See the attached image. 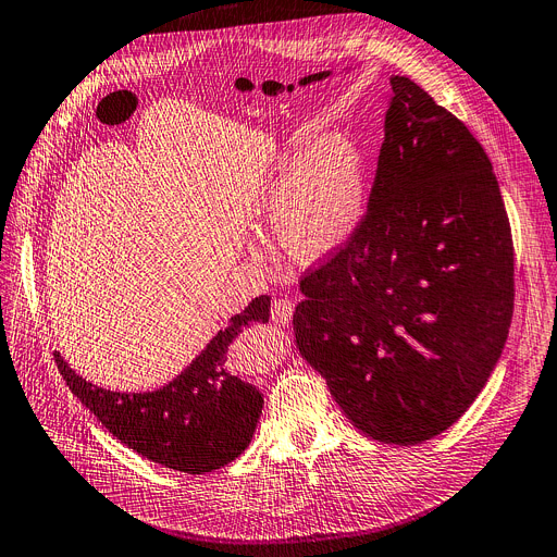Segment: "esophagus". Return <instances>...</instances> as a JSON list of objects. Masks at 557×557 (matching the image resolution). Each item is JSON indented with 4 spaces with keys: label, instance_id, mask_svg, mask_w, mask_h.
<instances>
[{
    "label": "esophagus",
    "instance_id": "1",
    "mask_svg": "<svg viewBox=\"0 0 557 557\" xmlns=\"http://www.w3.org/2000/svg\"><path fill=\"white\" fill-rule=\"evenodd\" d=\"M293 311H295V302L288 300V298H282V300L273 302L271 318H273L275 324H286L293 318Z\"/></svg>",
    "mask_w": 557,
    "mask_h": 557
}]
</instances>
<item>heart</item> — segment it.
<instances>
[{
	"instance_id": "b5f03b06",
	"label": "heart",
	"mask_w": 557,
	"mask_h": 557,
	"mask_svg": "<svg viewBox=\"0 0 557 557\" xmlns=\"http://www.w3.org/2000/svg\"><path fill=\"white\" fill-rule=\"evenodd\" d=\"M369 203V168L360 145L324 134L305 150L286 145L252 199V214L277 226L288 257L315 264L341 250L362 224Z\"/></svg>"
}]
</instances>
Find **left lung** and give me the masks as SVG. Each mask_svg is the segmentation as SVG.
Returning a JSON list of instances; mask_svg holds the SVG:
<instances>
[{
	"instance_id": "8db88e82",
	"label": "left lung",
	"mask_w": 557,
	"mask_h": 557,
	"mask_svg": "<svg viewBox=\"0 0 557 557\" xmlns=\"http://www.w3.org/2000/svg\"><path fill=\"white\" fill-rule=\"evenodd\" d=\"M376 178L354 237L300 280L302 358L362 434L414 446L484 389L512 318V237L468 127L389 78Z\"/></svg>"
}]
</instances>
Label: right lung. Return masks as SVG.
Returning <instances> with one entry per match:
<instances>
[{"mask_svg":"<svg viewBox=\"0 0 557 557\" xmlns=\"http://www.w3.org/2000/svg\"><path fill=\"white\" fill-rule=\"evenodd\" d=\"M271 298L259 295L183 372L154 392L125 394L87 383L55 351L69 389L127 448L165 468L206 474L235 461L252 438L264 394L228 374V345L252 322H269Z\"/></svg>","mask_w":557,"mask_h":557,"instance_id":"1","label":"right lung"}]
</instances>
